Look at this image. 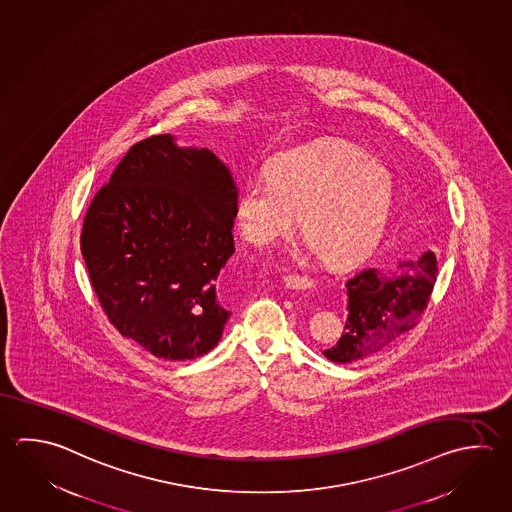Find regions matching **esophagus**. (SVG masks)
<instances>
[{
	"mask_svg": "<svg viewBox=\"0 0 512 512\" xmlns=\"http://www.w3.org/2000/svg\"><path fill=\"white\" fill-rule=\"evenodd\" d=\"M283 283H285V287H289V289L292 290H307L312 287L310 279L303 278V276H296V274L283 276Z\"/></svg>",
	"mask_w": 512,
	"mask_h": 512,
	"instance_id": "34e87169",
	"label": "esophagus"
}]
</instances>
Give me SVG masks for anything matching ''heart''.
<instances>
[{
	"mask_svg": "<svg viewBox=\"0 0 512 512\" xmlns=\"http://www.w3.org/2000/svg\"><path fill=\"white\" fill-rule=\"evenodd\" d=\"M391 198L381 164L348 144H326L274 158L265 178L245 180L236 222L247 242L269 247L294 231L299 216L310 249L332 267H348L379 242Z\"/></svg>",
	"mask_w": 512,
	"mask_h": 512,
	"instance_id": "obj_1",
	"label": "heart"
}]
</instances>
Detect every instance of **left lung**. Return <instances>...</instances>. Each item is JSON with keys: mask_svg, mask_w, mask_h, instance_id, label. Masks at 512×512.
<instances>
[{"mask_svg": "<svg viewBox=\"0 0 512 512\" xmlns=\"http://www.w3.org/2000/svg\"><path fill=\"white\" fill-rule=\"evenodd\" d=\"M437 281L433 251L399 260L393 269L357 270L346 279L348 317L344 332L326 359L355 363L381 352L417 325Z\"/></svg>", "mask_w": 512, "mask_h": 512, "instance_id": "left-lung-1", "label": "left lung"}]
</instances>
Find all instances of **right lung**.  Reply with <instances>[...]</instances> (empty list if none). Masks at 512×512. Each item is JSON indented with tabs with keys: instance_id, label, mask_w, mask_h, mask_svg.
Returning <instances> with one entry per match:
<instances>
[{
	"instance_id": "obj_1",
	"label": "right lung",
	"mask_w": 512,
	"mask_h": 512,
	"mask_svg": "<svg viewBox=\"0 0 512 512\" xmlns=\"http://www.w3.org/2000/svg\"><path fill=\"white\" fill-rule=\"evenodd\" d=\"M236 196L213 151L168 133L135 144L90 204L81 252L93 290L115 328L158 359H196L222 337Z\"/></svg>"
}]
</instances>
